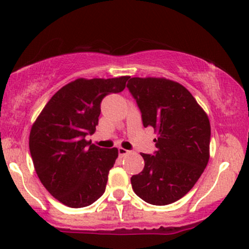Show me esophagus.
Returning <instances> with one entry per match:
<instances>
[{"mask_svg": "<svg viewBox=\"0 0 249 249\" xmlns=\"http://www.w3.org/2000/svg\"><path fill=\"white\" fill-rule=\"evenodd\" d=\"M128 153H130V150L125 149V148H122V147L118 148V154H119V156H121V157L127 155Z\"/></svg>", "mask_w": 249, "mask_h": 249, "instance_id": "34e87169", "label": "esophagus"}]
</instances>
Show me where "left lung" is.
<instances>
[{
	"mask_svg": "<svg viewBox=\"0 0 249 249\" xmlns=\"http://www.w3.org/2000/svg\"><path fill=\"white\" fill-rule=\"evenodd\" d=\"M127 87L137 100L143 126L154 127L159 135L154 140L155 154H141L144 168L132 176V188L150 204L174 203L192 190L208 164V115L177 81L134 77Z\"/></svg>",
	"mask_w": 249,
	"mask_h": 249,
	"instance_id": "8db88e82",
	"label": "left lung"
}]
</instances>
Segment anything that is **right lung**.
<instances>
[{"instance_id": "1", "label": "right lung", "mask_w": 249, "mask_h": 249, "mask_svg": "<svg viewBox=\"0 0 249 249\" xmlns=\"http://www.w3.org/2000/svg\"><path fill=\"white\" fill-rule=\"evenodd\" d=\"M128 78H78L57 90L33 123L30 152L37 177L70 208L89 206L105 193L118 149L100 148L85 137L95 132L103 97L124 90Z\"/></svg>"}]
</instances>
